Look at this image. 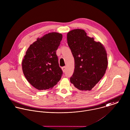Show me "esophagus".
<instances>
[{
	"instance_id": "1",
	"label": "esophagus",
	"mask_w": 130,
	"mask_h": 130,
	"mask_svg": "<svg viewBox=\"0 0 130 130\" xmlns=\"http://www.w3.org/2000/svg\"><path fill=\"white\" fill-rule=\"evenodd\" d=\"M62 69L63 70V71L64 72H65L66 71V66H64V67H62Z\"/></svg>"
}]
</instances>
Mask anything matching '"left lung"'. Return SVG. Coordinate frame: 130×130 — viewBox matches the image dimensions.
<instances>
[{
  "label": "left lung",
  "mask_w": 130,
  "mask_h": 130,
  "mask_svg": "<svg viewBox=\"0 0 130 130\" xmlns=\"http://www.w3.org/2000/svg\"><path fill=\"white\" fill-rule=\"evenodd\" d=\"M74 59L70 82L80 91H91L104 76L108 65L106 51L100 42L89 37L83 29H74L67 35Z\"/></svg>",
  "instance_id": "1"
}]
</instances>
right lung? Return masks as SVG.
Returning <instances> with one entry per match:
<instances>
[{
  "label": "right lung",
  "instance_id": "obj_1",
  "mask_svg": "<svg viewBox=\"0 0 130 130\" xmlns=\"http://www.w3.org/2000/svg\"><path fill=\"white\" fill-rule=\"evenodd\" d=\"M62 35L51 32L30 45L22 61V70L28 82L39 90L52 89L60 80L63 71L60 67L56 51Z\"/></svg>",
  "mask_w": 130,
  "mask_h": 130
}]
</instances>
